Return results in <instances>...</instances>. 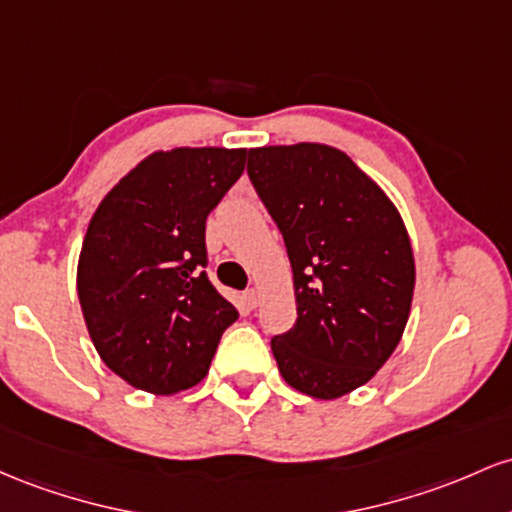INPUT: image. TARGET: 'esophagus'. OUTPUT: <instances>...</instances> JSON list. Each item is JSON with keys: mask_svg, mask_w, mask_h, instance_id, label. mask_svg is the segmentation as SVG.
<instances>
[{"mask_svg": "<svg viewBox=\"0 0 512 512\" xmlns=\"http://www.w3.org/2000/svg\"><path fill=\"white\" fill-rule=\"evenodd\" d=\"M241 300H244V307H246V309H254L256 304H258V295H256L254 287H251V290H244V295H241Z\"/></svg>", "mask_w": 512, "mask_h": 512, "instance_id": "34e87169", "label": "esophagus"}]
</instances>
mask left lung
Instances as JSON below:
<instances>
[{
	"label": "left lung",
	"mask_w": 512,
	"mask_h": 512,
	"mask_svg": "<svg viewBox=\"0 0 512 512\" xmlns=\"http://www.w3.org/2000/svg\"><path fill=\"white\" fill-rule=\"evenodd\" d=\"M246 174L283 234L297 319L271 338L283 380L314 399L370 382L409 321L404 222L348 154L317 142L249 149Z\"/></svg>",
	"instance_id": "8db88e82"
}]
</instances>
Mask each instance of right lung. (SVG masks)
<instances>
[{
    "label": "right lung",
    "instance_id": "1",
    "mask_svg": "<svg viewBox=\"0 0 512 512\" xmlns=\"http://www.w3.org/2000/svg\"><path fill=\"white\" fill-rule=\"evenodd\" d=\"M244 164L246 149L157 152L91 217L79 304L101 360L135 389L176 394L198 384L239 317L205 273V220Z\"/></svg>",
    "mask_w": 512,
    "mask_h": 512
}]
</instances>
